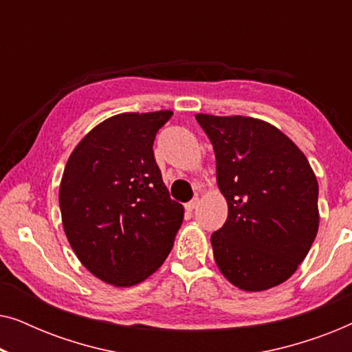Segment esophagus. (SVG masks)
<instances>
[{
    "label": "esophagus",
    "mask_w": 352,
    "mask_h": 352,
    "mask_svg": "<svg viewBox=\"0 0 352 352\" xmlns=\"http://www.w3.org/2000/svg\"><path fill=\"white\" fill-rule=\"evenodd\" d=\"M197 206H199V199H194V200H190L189 204H186V210L187 211H194Z\"/></svg>",
    "instance_id": "34e87169"
}]
</instances>
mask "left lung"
Wrapping results in <instances>:
<instances>
[{"label":"left lung","mask_w":352,"mask_h":352,"mask_svg":"<svg viewBox=\"0 0 352 352\" xmlns=\"http://www.w3.org/2000/svg\"><path fill=\"white\" fill-rule=\"evenodd\" d=\"M213 144L228 219L211 235L216 266L243 292L290 278L319 229V184L290 138L263 120L197 113Z\"/></svg>","instance_id":"left-lung-1"}]
</instances>
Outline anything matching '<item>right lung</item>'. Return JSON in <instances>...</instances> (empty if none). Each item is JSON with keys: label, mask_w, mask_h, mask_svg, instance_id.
I'll return each mask as SVG.
<instances>
[{"label": "right lung", "mask_w": 352, "mask_h": 352, "mask_svg": "<svg viewBox=\"0 0 352 352\" xmlns=\"http://www.w3.org/2000/svg\"><path fill=\"white\" fill-rule=\"evenodd\" d=\"M171 117V110H158L104 120L74 148L62 175L67 240L81 264L113 287H133L152 276L184 219L152 148Z\"/></svg>", "instance_id": "right-lung-1"}]
</instances>
